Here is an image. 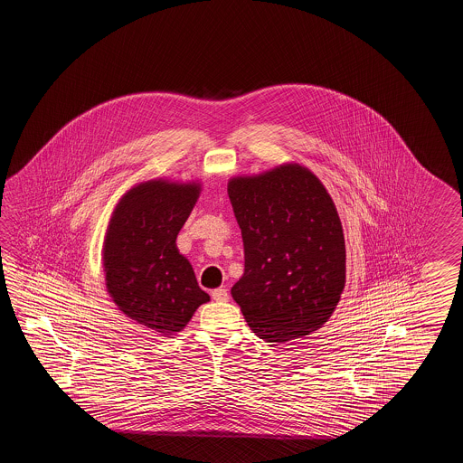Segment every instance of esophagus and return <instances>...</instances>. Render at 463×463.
<instances>
[{
    "label": "esophagus",
    "instance_id": "1",
    "mask_svg": "<svg viewBox=\"0 0 463 463\" xmlns=\"http://www.w3.org/2000/svg\"><path fill=\"white\" fill-rule=\"evenodd\" d=\"M212 298H213L215 301H220V303H227L228 299H230V296H228V291L225 288L213 289V291H212Z\"/></svg>",
    "mask_w": 463,
    "mask_h": 463
}]
</instances>
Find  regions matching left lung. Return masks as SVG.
<instances>
[{
  "label": "left lung",
  "instance_id": "1",
  "mask_svg": "<svg viewBox=\"0 0 463 463\" xmlns=\"http://www.w3.org/2000/svg\"><path fill=\"white\" fill-rule=\"evenodd\" d=\"M241 228L245 273L232 288L246 323L268 343L323 327L345 285V245L335 202L299 164L228 182Z\"/></svg>",
  "mask_w": 463,
  "mask_h": 463
}]
</instances>
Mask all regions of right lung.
Instances as JSON below:
<instances>
[{
	"instance_id": "add662e5",
	"label": "right lung",
	"mask_w": 463,
	"mask_h": 463,
	"mask_svg": "<svg viewBox=\"0 0 463 463\" xmlns=\"http://www.w3.org/2000/svg\"><path fill=\"white\" fill-rule=\"evenodd\" d=\"M200 192L197 180L152 178L128 190L109 220L102 246L109 296L128 317L162 335L180 333L210 301L175 243Z\"/></svg>"
}]
</instances>
